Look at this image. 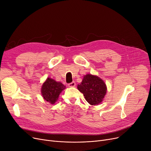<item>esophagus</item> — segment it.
<instances>
[{
  "label": "esophagus",
  "instance_id": "1",
  "mask_svg": "<svg viewBox=\"0 0 151 151\" xmlns=\"http://www.w3.org/2000/svg\"><path fill=\"white\" fill-rule=\"evenodd\" d=\"M76 83L75 82H71L68 84V86L69 87H76Z\"/></svg>",
  "mask_w": 151,
  "mask_h": 151
}]
</instances>
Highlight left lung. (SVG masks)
Listing matches in <instances>:
<instances>
[{"mask_svg":"<svg viewBox=\"0 0 151 151\" xmlns=\"http://www.w3.org/2000/svg\"><path fill=\"white\" fill-rule=\"evenodd\" d=\"M77 89L83 93L90 104L96 106L103 101L106 95L107 86L98 76L88 74L83 76L82 82L77 85Z\"/></svg>","mask_w":151,"mask_h":151,"instance_id":"left-lung-1","label":"left lung"}]
</instances>
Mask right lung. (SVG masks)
<instances>
[{"label":"right lung","instance_id":"add662e5","mask_svg":"<svg viewBox=\"0 0 151 151\" xmlns=\"http://www.w3.org/2000/svg\"><path fill=\"white\" fill-rule=\"evenodd\" d=\"M66 88L61 82H56L53 78L48 77L42 83L41 94L46 101L54 104L58 100L60 93Z\"/></svg>","mask_w":151,"mask_h":151}]
</instances>
